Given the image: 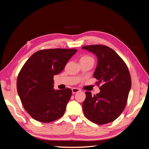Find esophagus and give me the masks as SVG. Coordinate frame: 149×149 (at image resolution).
<instances>
[{"mask_svg": "<svg viewBox=\"0 0 149 149\" xmlns=\"http://www.w3.org/2000/svg\"><path fill=\"white\" fill-rule=\"evenodd\" d=\"M80 91V89H78V88H74L72 89V93H73V94H75L76 93H78Z\"/></svg>", "mask_w": 149, "mask_h": 149, "instance_id": "34e87169", "label": "esophagus"}]
</instances>
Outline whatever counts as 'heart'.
Returning a JSON list of instances; mask_svg holds the SVG:
<instances>
[{
	"label": "heart",
	"mask_w": 149,
	"mask_h": 149,
	"mask_svg": "<svg viewBox=\"0 0 149 149\" xmlns=\"http://www.w3.org/2000/svg\"><path fill=\"white\" fill-rule=\"evenodd\" d=\"M80 60H84V61H91L93 63L94 62L93 58L89 56H84L81 58Z\"/></svg>",
	"instance_id": "b5f03b06"
}]
</instances>
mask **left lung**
Here are the masks:
<instances>
[{"instance_id":"left-lung-1","label":"left lung","mask_w":149,"mask_h":149,"mask_svg":"<svg viewBox=\"0 0 149 149\" xmlns=\"http://www.w3.org/2000/svg\"><path fill=\"white\" fill-rule=\"evenodd\" d=\"M97 58L94 77L101 91L92 96L86 92L83 110L86 118L97 124L116 120L123 111L131 88V78L123 60L112 48L101 45L83 47Z\"/></svg>"}]
</instances>
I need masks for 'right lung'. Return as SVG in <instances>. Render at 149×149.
Instances as JSON below:
<instances>
[{
  "label": "right lung",
  "instance_id": "1",
  "mask_svg": "<svg viewBox=\"0 0 149 149\" xmlns=\"http://www.w3.org/2000/svg\"><path fill=\"white\" fill-rule=\"evenodd\" d=\"M76 49H42L33 53L22 67L17 80L22 105L31 118L51 123L64 114L72 91L55 90L53 77L63 70Z\"/></svg>",
  "mask_w": 149,
  "mask_h": 149
}]
</instances>
